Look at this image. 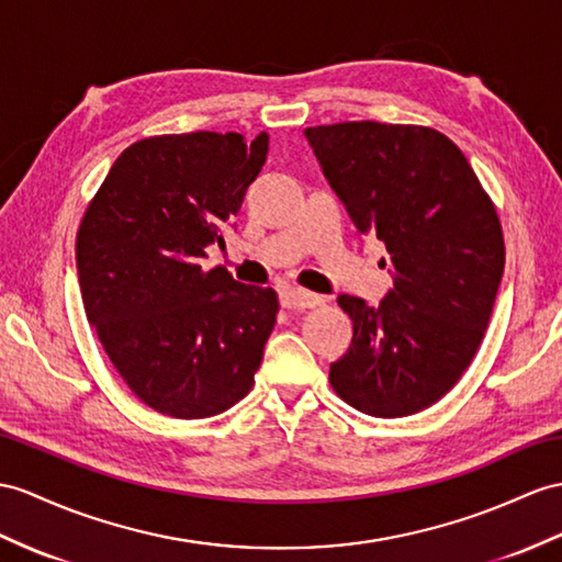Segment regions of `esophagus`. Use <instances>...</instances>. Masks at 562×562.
<instances>
[{
	"instance_id": "34e87169",
	"label": "esophagus",
	"mask_w": 562,
	"mask_h": 562,
	"mask_svg": "<svg viewBox=\"0 0 562 562\" xmlns=\"http://www.w3.org/2000/svg\"><path fill=\"white\" fill-rule=\"evenodd\" d=\"M281 305L285 310H312L322 305V295L300 291V289H285L281 293Z\"/></svg>"
}]
</instances>
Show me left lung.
Masks as SVG:
<instances>
[{
	"label": "left lung",
	"instance_id": "obj_1",
	"mask_svg": "<svg viewBox=\"0 0 562 562\" xmlns=\"http://www.w3.org/2000/svg\"><path fill=\"white\" fill-rule=\"evenodd\" d=\"M305 138L355 228L386 245L393 279L376 305L338 295L352 340L328 381L364 415H415L458 384L484 338L505 265L496 207L434 128L346 121Z\"/></svg>",
	"mask_w": 562,
	"mask_h": 562
}]
</instances>
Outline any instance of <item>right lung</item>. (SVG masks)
Segmentation results:
<instances>
[{
	"label": "right lung",
	"mask_w": 562,
	"mask_h": 562,
	"mask_svg": "<svg viewBox=\"0 0 562 562\" xmlns=\"http://www.w3.org/2000/svg\"><path fill=\"white\" fill-rule=\"evenodd\" d=\"M267 153V133L250 145L212 131L133 143L78 228L88 322L128 389L161 415L214 417L255 384L277 293L200 262L207 245L226 248Z\"/></svg>",
	"instance_id": "obj_1"
}]
</instances>
